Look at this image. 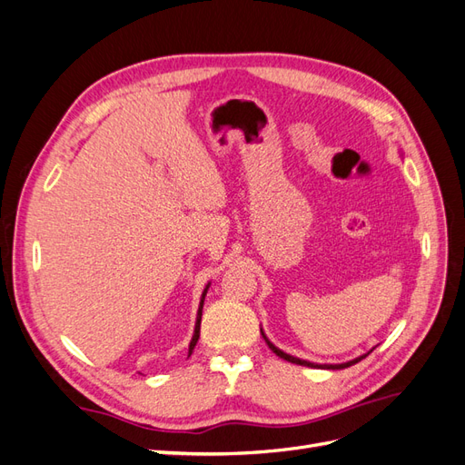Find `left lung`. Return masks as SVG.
<instances>
[{
    "label": "left lung",
    "mask_w": 465,
    "mask_h": 465,
    "mask_svg": "<svg viewBox=\"0 0 465 465\" xmlns=\"http://www.w3.org/2000/svg\"><path fill=\"white\" fill-rule=\"evenodd\" d=\"M260 331H262V337L265 340V343H267V347H270L273 353L279 357V359H285V361H289V362H294V364H301V367H311V369H326V371H341V369H347V367H351V364H355V362H359L361 359H364L367 357L371 351L374 349H371L369 353H364V355H361V357H357V359H353V361H347V362H340V364H318V362H311V361H304V359H299V357H292V355H289V353H285V351H281L279 347H275L270 340H267V335L263 333V330L260 328Z\"/></svg>",
    "instance_id": "1"
}]
</instances>
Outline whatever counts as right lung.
I'll list each match as a JSON object with an SVG mask.
<instances>
[{
    "label": "right lung",
    "instance_id": "right-lung-1",
    "mask_svg": "<svg viewBox=\"0 0 465 465\" xmlns=\"http://www.w3.org/2000/svg\"><path fill=\"white\" fill-rule=\"evenodd\" d=\"M211 283L205 285L203 292H202V299H200V308H198V318H195V328H193V335H192V341H190V349H188V357L192 355V351L195 347V343H198L200 340V323H202V311H203V301H205V294H207V289H209Z\"/></svg>",
    "mask_w": 465,
    "mask_h": 465
}]
</instances>
